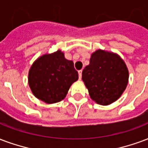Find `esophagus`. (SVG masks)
<instances>
[{"label": "esophagus", "mask_w": 148, "mask_h": 148, "mask_svg": "<svg viewBox=\"0 0 148 148\" xmlns=\"http://www.w3.org/2000/svg\"><path fill=\"white\" fill-rule=\"evenodd\" d=\"M78 74H79V78L81 79L82 78V71H78Z\"/></svg>", "instance_id": "esophagus-1"}]
</instances>
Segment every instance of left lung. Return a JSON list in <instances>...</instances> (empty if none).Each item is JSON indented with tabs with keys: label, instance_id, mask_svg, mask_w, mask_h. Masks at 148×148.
I'll list each match as a JSON object with an SVG mask.
<instances>
[{
	"label": "left lung",
	"instance_id": "1",
	"mask_svg": "<svg viewBox=\"0 0 148 148\" xmlns=\"http://www.w3.org/2000/svg\"><path fill=\"white\" fill-rule=\"evenodd\" d=\"M82 81L90 98L103 106L120 98L129 82V71L117 53L98 49L92 53L82 71Z\"/></svg>",
	"mask_w": 148,
	"mask_h": 148
}]
</instances>
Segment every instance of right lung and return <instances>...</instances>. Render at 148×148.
<instances>
[{
	"label": "right lung",
	"instance_id": "add662e5",
	"mask_svg": "<svg viewBox=\"0 0 148 148\" xmlns=\"http://www.w3.org/2000/svg\"><path fill=\"white\" fill-rule=\"evenodd\" d=\"M78 79L74 63L61 50L44 54L29 70L28 83L34 96L49 104L63 100L71 85Z\"/></svg>",
	"mask_w": 148,
	"mask_h": 148
}]
</instances>
